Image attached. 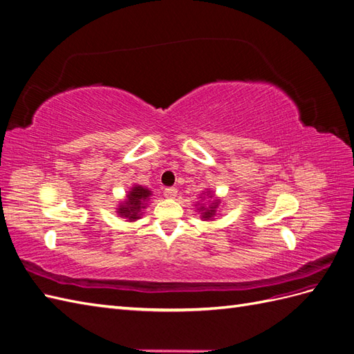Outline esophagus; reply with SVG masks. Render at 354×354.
<instances>
[{"label": "esophagus", "mask_w": 354, "mask_h": 354, "mask_svg": "<svg viewBox=\"0 0 354 354\" xmlns=\"http://www.w3.org/2000/svg\"><path fill=\"white\" fill-rule=\"evenodd\" d=\"M164 195L167 199H174L177 196V189L176 187H168L164 190Z\"/></svg>", "instance_id": "1"}]
</instances>
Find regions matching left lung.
Masks as SVG:
<instances>
[{"mask_svg": "<svg viewBox=\"0 0 354 354\" xmlns=\"http://www.w3.org/2000/svg\"><path fill=\"white\" fill-rule=\"evenodd\" d=\"M220 202H221V199L214 195L212 190L207 189V192H203V194L201 195V202H198L195 205L201 214V218L203 221H212L218 211Z\"/></svg>", "mask_w": 354, "mask_h": 354, "instance_id": "1", "label": "left lung"}]
</instances>
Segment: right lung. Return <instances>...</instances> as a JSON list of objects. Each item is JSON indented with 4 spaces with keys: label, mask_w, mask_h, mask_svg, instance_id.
Here are the masks:
<instances>
[{
    "label": "right lung",
    "mask_w": 354,
    "mask_h": 354,
    "mask_svg": "<svg viewBox=\"0 0 354 354\" xmlns=\"http://www.w3.org/2000/svg\"><path fill=\"white\" fill-rule=\"evenodd\" d=\"M152 196V190L140 185H134L127 192L125 198L116 205V214L125 221L133 223L142 218L143 209H146L147 202Z\"/></svg>",
    "instance_id": "obj_1"
}]
</instances>
